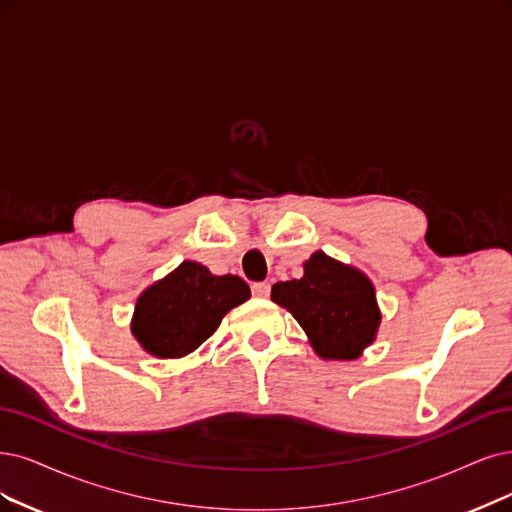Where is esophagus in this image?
<instances>
[{"mask_svg":"<svg viewBox=\"0 0 512 512\" xmlns=\"http://www.w3.org/2000/svg\"><path fill=\"white\" fill-rule=\"evenodd\" d=\"M251 289H253V295H257V297H268L272 291V285L270 282H255Z\"/></svg>","mask_w":512,"mask_h":512,"instance_id":"34e87169","label":"esophagus"}]
</instances>
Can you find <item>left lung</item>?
<instances>
[{"label": "left lung", "instance_id": "1", "mask_svg": "<svg viewBox=\"0 0 512 512\" xmlns=\"http://www.w3.org/2000/svg\"><path fill=\"white\" fill-rule=\"evenodd\" d=\"M272 299L295 316L323 358H356L380 325L369 278L320 251L306 261L299 280L276 282Z\"/></svg>", "mask_w": 512, "mask_h": 512}]
</instances>
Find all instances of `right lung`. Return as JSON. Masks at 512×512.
<instances>
[{"instance_id": "obj_1", "label": "right lung", "mask_w": 512, "mask_h": 512, "mask_svg": "<svg viewBox=\"0 0 512 512\" xmlns=\"http://www.w3.org/2000/svg\"><path fill=\"white\" fill-rule=\"evenodd\" d=\"M251 297L240 276H213L196 261H183L137 301L132 333L160 358L194 352L211 337L223 316Z\"/></svg>"}]
</instances>
